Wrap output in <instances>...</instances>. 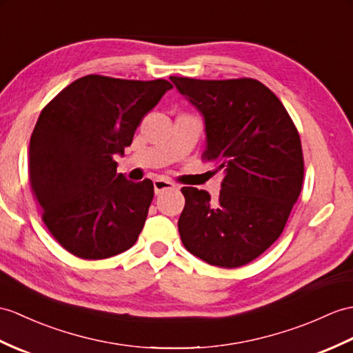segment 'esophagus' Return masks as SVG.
<instances>
[{
  "label": "esophagus",
  "mask_w": 353,
  "mask_h": 353,
  "mask_svg": "<svg viewBox=\"0 0 353 353\" xmlns=\"http://www.w3.org/2000/svg\"><path fill=\"white\" fill-rule=\"evenodd\" d=\"M153 186H154V194L157 195L162 194L167 190H174L176 188V185L173 182H170V180H165V179H157L153 182Z\"/></svg>",
  "instance_id": "1"
}]
</instances>
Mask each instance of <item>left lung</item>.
Listing matches in <instances>:
<instances>
[{"mask_svg": "<svg viewBox=\"0 0 353 353\" xmlns=\"http://www.w3.org/2000/svg\"><path fill=\"white\" fill-rule=\"evenodd\" d=\"M170 79L204 117L201 159L224 173L215 201L206 191L182 188L180 239L212 266L247 265L280 237L301 194L298 129L281 101L257 79Z\"/></svg>", "mask_w": 353, "mask_h": 353, "instance_id": "left-lung-1", "label": "left lung"}]
</instances>
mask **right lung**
<instances>
[{
	"label": "right lung",
	"mask_w": 353,
	"mask_h": 353,
	"mask_svg": "<svg viewBox=\"0 0 353 353\" xmlns=\"http://www.w3.org/2000/svg\"><path fill=\"white\" fill-rule=\"evenodd\" d=\"M170 88L165 79L87 75L40 112L30 139V185L49 233L73 256L102 260L137 242L153 182L119 174L114 154L125 153Z\"/></svg>",
	"instance_id": "obj_1"
}]
</instances>
